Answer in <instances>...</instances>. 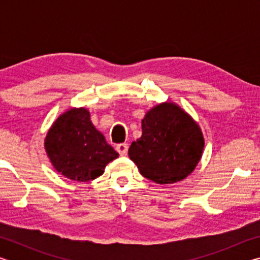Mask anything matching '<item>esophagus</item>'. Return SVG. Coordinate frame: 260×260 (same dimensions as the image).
<instances>
[{"label": "esophagus", "mask_w": 260, "mask_h": 260, "mask_svg": "<svg viewBox=\"0 0 260 260\" xmlns=\"http://www.w3.org/2000/svg\"><path fill=\"white\" fill-rule=\"evenodd\" d=\"M116 150L118 151V153H119L120 156H125L126 153H127V150H128V144H127V143L117 144Z\"/></svg>", "instance_id": "34e87169"}]
</instances>
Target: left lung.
I'll use <instances>...</instances> for the list:
<instances>
[{
	"mask_svg": "<svg viewBox=\"0 0 260 260\" xmlns=\"http://www.w3.org/2000/svg\"><path fill=\"white\" fill-rule=\"evenodd\" d=\"M204 136L199 124L173 102L151 108L142 119V135L128 149L140 173L159 184L181 181L199 164Z\"/></svg>",
	"mask_w": 260,
	"mask_h": 260,
	"instance_id": "left-lung-1",
	"label": "left lung"
}]
</instances>
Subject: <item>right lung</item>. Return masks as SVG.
Returning <instances> with one entry per match:
<instances>
[{"label": "right lung", "mask_w": 260, "mask_h": 260, "mask_svg": "<svg viewBox=\"0 0 260 260\" xmlns=\"http://www.w3.org/2000/svg\"><path fill=\"white\" fill-rule=\"evenodd\" d=\"M45 149L57 172L79 182L99 178L105 166L119 157L95 128L86 108L61 113L48 131Z\"/></svg>", "instance_id": "add662e5"}]
</instances>
